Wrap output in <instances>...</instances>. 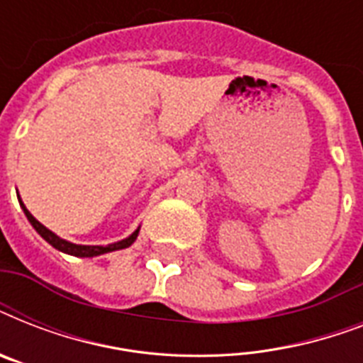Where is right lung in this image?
<instances>
[{
	"label": "right lung",
	"mask_w": 363,
	"mask_h": 363,
	"mask_svg": "<svg viewBox=\"0 0 363 363\" xmlns=\"http://www.w3.org/2000/svg\"><path fill=\"white\" fill-rule=\"evenodd\" d=\"M20 201V199H18ZM20 207L24 209V215L28 216V220H30V224L33 228H35V232L41 235L43 239L47 242H50L54 248H58V250H62V252L65 254H71V256H81V258H92V256H99V254H105V252H113V250H121V248H125L130 247L131 242L135 241L137 239V233H139V230H135V232L131 233L130 238L124 239V241H118V242H113V245H107V247H88V245H73V242L69 241H64V239H60L56 233H52L50 230H47V228L43 226L41 222L37 220V218H33V215H31L30 211L26 209V205L20 201Z\"/></svg>",
	"instance_id": "add662e5"
}]
</instances>
